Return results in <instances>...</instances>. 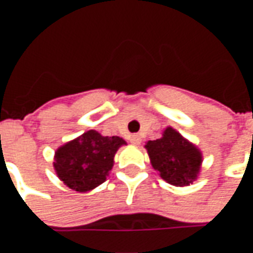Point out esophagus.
Instances as JSON below:
<instances>
[{"instance_id":"esophagus-1","label":"esophagus","mask_w":253,"mask_h":253,"mask_svg":"<svg viewBox=\"0 0 253 253\" xmlns=\"http://www.w3.org/2000/svg\"><path fill=\"white\" fill-rule=\"evenodd\" d=\"M130 142L134 143V145H139L141 143V137L138 134H132L131 137H130Z\"/></svg>"}]
</instances>
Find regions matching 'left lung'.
Wrapping results in <instances>:
<instances>
[{"instance_id":"obj_1","label":"left lung","mask_w":253,"mask_h":253,"mask_svg":"<svg viewBox=\"0 0 253 253\" xmlns=\"http://www.w3.org/2000/svg\"><path fill=\"white\" fill-rule=\"evenodd\" d=\"M145 148L154 169L173 186H188L199 173L201 152L170 127L165 130L163 138L149 141Z\"/></svg>"}]
</instances>
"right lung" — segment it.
Wrapping results in <instances>:
<instances>
[{
    "instance_id": "add662e5",
    "label": "right lung",
    "mask_w": 253,
    "mask_h": 253,
    "mask_svg": "<svg viewBox=\"0 0 253 253\" xmlns=\"http://www.w3.org/2000/svg\"><path fill=\"white\" fill-rule=\"evenodd\" d=\"M126 141L121 137H103L94 130L63 145L55 153L54 168L58 177L78 192H86L107 179L114 156Z\"/></svg>"
}]
</instances>
